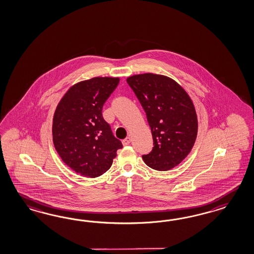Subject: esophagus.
<instances>
[{
    "instance_id": "esophagus-1",
    "label": "esophagus",
    "mask_w": 254,
    "mask_h": 254,
    "mask_svg": "<svg viewBox=\"0 0 254 254\" xmlns=\"http://www.w3.org/2000/svg\"><path fill=\"white\" fill-rule=\"evenodd\" d=\"M122 143H123L124 146H126V145H128V144L130 143V138H129V137H127V138L122 140Z\"/></svg>"
}]
</instances>
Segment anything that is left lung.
<instances>
[{"label": "left lung", "mask_w": 254, "mask_h": 254, "mask_svg": "<svg viewBox=\"0 0 254 254\" xmlns=\"http://www.w3.org/2000/svg\"><path fill=\"white\" fill-rule=\"evenodd\" d=\"M127 84L146 114L154 147L142 155L159 171L175 168L191 152L197 136V116L191 98L176 81L161 74L128 77Z\"/></svg>", "instance_id": "1"}]
</instances>
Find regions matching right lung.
Returning a JSON list of instances; mask_svg holds the SVG:
<instances>
[{
  "mask_svg": "<svg viewBox=\"0 0 254 254\" xmlns=\"http://www.w3.org/2000/svg\"><path fill=\"white\" fill-rule=\"evenodd\" d=\"M118 77H94L69 87L55 111L54 146L62 161L84 177H99L111 168L122 142L102 117V107L119 84Z\"/></svg>",
  "mask_w": 254,
  "mask_h": 254,
  "instance_id": "1",
  "label": "right lung"
}]
</instances>
